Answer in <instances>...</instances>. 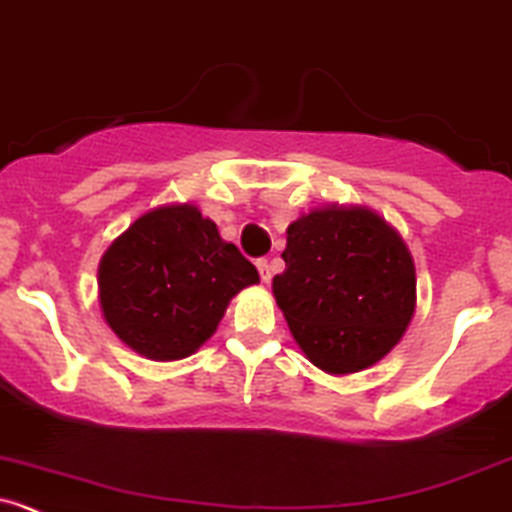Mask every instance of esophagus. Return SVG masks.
Instances as JSON below:
<instances>
[{
	"instance_id": "obj_1",
	"label": "esophagus",
	"mask_w": 512,
	"mask_h": 512,
	"mask_svg": "<svg viewBox=\"0 0 512 512\" xmlns=\"http://www.w3.org/2000/svg\"><path fill=\"white\" fill-rule=\"evenodd\" d=\"M257 270H260V277L262 282H270L272 279V270H270V262H267V257H262V260H257Z\"/></svg>"
}]
</instances>
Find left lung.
Wrapping results in <instances>:
<instances>
[{
  "mask_svg": "<svg viewBox=\"0 0 512 512\" xmlns=\"http://www.w3.org/2000/svg\"><path fill=\"white\" fill-rule=\"evenodd\" d=\"M284 272L272 294L294 341L316 368L351 375L383 360L417 306L405 240L365 206H324L287 228Z\"/></svg>",
  "mask_w": 512,
  "mask_h": 512,
  "instance_id": "obj_1",
  "label": "left lung"
}]
</instances>
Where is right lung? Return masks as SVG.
Listing matches in <instances>:
<instances>
[{
	"instance_id": "obj_1",
	"label": "right lung",
	"mask_w": 512,
	"mask_h": 512,
	"mask_svg": "<svg viewBox=\"0 0 512 512\" xmlns=\"http://www.w3.org/2000/svg\"><path fill=\"white\" fill-rule=\"evenodd\" d=\"M260 282L255 265L193 203L139 215L98 267L107 326L149 360L188 358L213 336L230 299Z\"/></svg>"
}]
</instances>
